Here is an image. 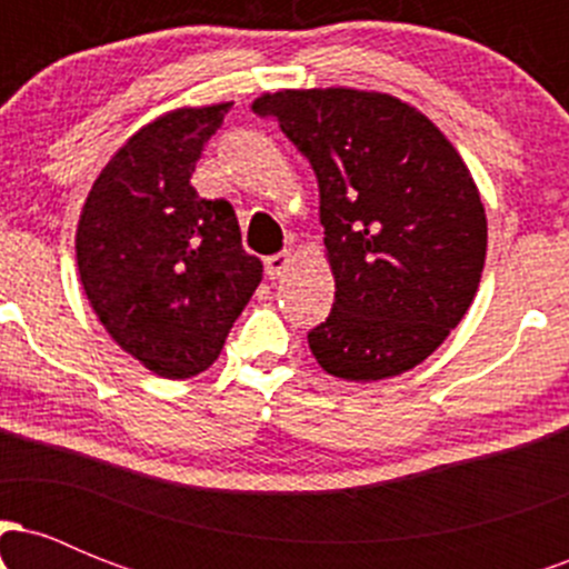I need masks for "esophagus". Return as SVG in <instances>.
Wrapping results in <instances>:
<instances>
[{"label":"esophagus","mask_w":569,"mask_h":569,"mask_svg":"<svg viewBox=\"0 0 569 569\" xmlns=\"http://www.w3.org/2000/svg\"><path fill=\"white\" fill-rule=\"evenodd\" d=\"M291 262H293V259H291L289 251H280V253H272V257H267V259H264V272H267V278H270V280L280 278L286 270H289Z\"/></svg>","instance_id":"1"}]
</instances>
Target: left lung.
Segmentation results:
<instances>
[{"label": "left lung", "mask_w": 569, "mask_h": 569, "mask_svg": "<svg viewBox=\"0 0 569 569\" xmlns=\"http://www.w3.org/2000/svg\"><path fill=\"white\" fill-rule=\"evenodd\" d=\"M310 160L335 307L307 335L329 375L415 369L462 321L487 257L471 171L426 114L388 93L278 90L253 101Z\"/></svg>", "instance_id": "8db88e82"}]
</instances>
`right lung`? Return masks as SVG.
I'll return each instance as SVG.
<instances>
[{"label": "right lung", "mask_w": 569, "mask_h": 569, "mask_svg": "<svg viewBox=\"0 0 569 569\" xmlns=\"http://www.w3.org/2000/svg\"><path fill=\"white\" fill-rule=\"evenodd\" d=\"M230 103L176 109L117 149L84 200L77 267L109 337L168 380L200 375L262 280L227 200L189 184Z\"/></svg>", "instance_id": "1"}]
</instances>
